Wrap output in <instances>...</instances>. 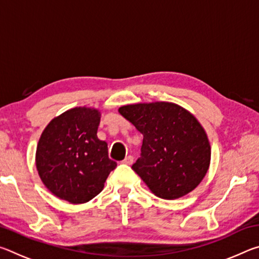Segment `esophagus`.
<instances>
[{
  "mask_svg": "<svg viewBox=\"0 0 259 259\" xmlns=\"http://www.w3.org/2000/svg\"><path fill=\"white\" fill-rule=\"evenodd\" d=\"M122 163H123V164H128V165L133 164V163H134V157L131 156V155L125 156V157H124V160L122 161Z\"/></svg>",
  "mask_w": 259,
  "mask_h": 259,
  "instance_id": "obj_1",
  "label": "esophagus"
}]
</instances>
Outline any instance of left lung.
<instances>
[{"label":"left lung","mask_w":259,"mask_h":259,"mask_svg":"<svg viewBox=\"0 0 259 259\" xmlns=\"http://www.w3.org/2000/svg\"><path fill=\"white\" fill-rule=\"evenodd\" d=\"M119 113L144 136L142 154L133 164L153 194L175 200L202 182L211 147L198 119L169 102L124 105Z\"/></svg>","instance_id":"8db88e82"}]
</instances>
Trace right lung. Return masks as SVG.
Here are the masks:
<instances>
[{
	"label": "right lung",
	"instance_id": "right-lung-1",
	"mask_svg": "<svg viewBox=\"0 0 259 259\" xmlns=\"http://www.w3.org/2000/svg\"><path fill=\"white\" fill-rule=\"evenodd\" d=\"M100 112L75 107L52 119L43 130L35 163L42 183L69 203H85L103 191L116 162L107 143L97 137Z\"/></svg>",
	"mask_w": 259,
	"mask_h": 259
}]
</instances>
